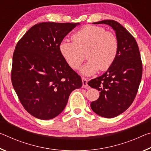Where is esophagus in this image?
Masks as SVG:
<instances>
[{"label": "esophagus", "instance_id": "obj_1", "mask_svg": "<svg viewBox=\"0 0 151 151\" xmlns=\"http://www.w3.org/2000/svg\"><path fill=\"white\" fill-rule=\"evenodd\" d=\"M82 82H83V86L85 88H87L88 87V81L86 80V78H82Z\"/></svg>", "mask_w": 151, "mask_h": 151}]
</instances>
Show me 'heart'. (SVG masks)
Here are the masks:
<instances>
[{
    "label": "heart",
    "mask_w": 151,
    "mask_h": 151,
    "mask_svg": "<svg viewBox=\"0 0 151 151\" xmlns=\"http://www.w3.org/2000/svg\"><path fill=\"white\" fill-rule=\"evenodd\" d=\"M72 40L63 39L60 42V53L70 68L78 69L86 52L88 60L80 70L85 76L93 75L100 68L103 71L109 69L118 55L117 37L103 27L86 26L74 34Z\"/></svg>",
    "instance_id": "b5f03b06"
}]
</instances>
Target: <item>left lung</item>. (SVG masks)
Segmentation results:
<instances>
[{"mask_svg": "<svg viewBox=\"0 0 151 151\" xmlns=\"http://www.w3.org/2000/svg\"><path fill=\"white\" fill-rule=\"evenodd\" d=\"M94 24H105L115 31L119 52L112 65L103 75L88 82L100 93L99 98L91 107L98 115L114 118L131 106L142 77V66L139 47L131 33L116 21L104 20Z\"/></svg>", "mask_w": 151, "mask_h": 151, "instance_id": "left-lung-1", "label": "left lung"}]
</instances>
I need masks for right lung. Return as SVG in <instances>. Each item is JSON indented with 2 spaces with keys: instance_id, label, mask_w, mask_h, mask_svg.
<instances>
[{
  "instance_id": "right-lung-1",
  "label": "right lung",
  "mask_w": 151,
  "mask_h": 151,
  "mask_svg": "<svg viewBox=\"0 0 151 151\" xmlns=\"http://www.w3.org/2000/svg\"><path fill=\"white\" fill-rule=\"evenodd\" d=\"M80 23L46 22L25 33L15 47L11 80L20 103L36 118L49 120L63 112L81 76L64 60L59 44Z\"/></svg>"
}]
</instances>
